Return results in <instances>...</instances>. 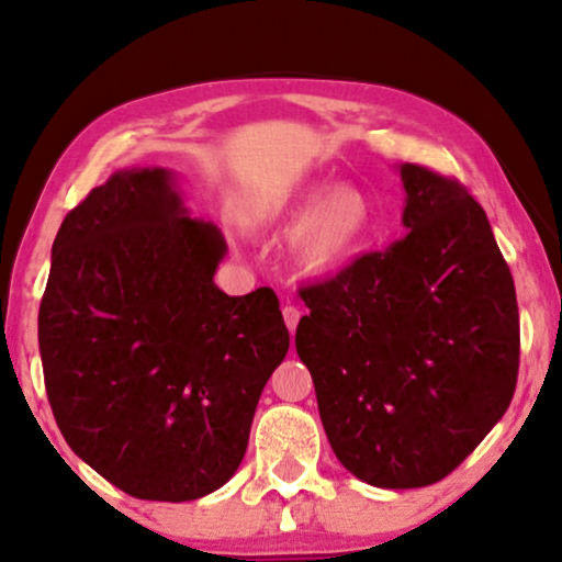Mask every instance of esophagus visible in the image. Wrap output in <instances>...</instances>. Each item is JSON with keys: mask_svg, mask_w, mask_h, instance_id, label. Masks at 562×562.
<instances>
[{"mask_svg": "<svg viewBox=\"0 0 562 562\" xmlns=\"http://www.w3.org/2000/svg\"><path fill=\"white\" fill-rule=\"evenodd\" d=\"M299 319H302V312H299V306H294V304H286V306H283V322H286V327H289V333H291V335L296 333Z\"/></svg>", "mask_w": 562, "mask_h": 562, "instance_id": "esophagus-1", "label": "esophagus"}]
</instances>
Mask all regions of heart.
I'll list each match as a JSON object with an SVG mask.
<instances>
[{"instance_id": "b5f03b06", "label": "heart", "mask_w": 562, "mask_h": 562, "mask_svg": "<svg viewBox=\"0 0 562 562\" xmlns=\"http://www.w3.org/2000/svg\"><path fill=\"white\" fill-rule=\"evenodd\" d=\"M371 202L356 187L327 189L310 183L291 191L268 210L279 227L302 226L294 235V260L306 273H333L356 256L371 229Z\"/></svg>"}]
</instances>
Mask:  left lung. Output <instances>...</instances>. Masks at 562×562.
I'll list each match as a JSON object with an SVG mask.
<instances>
[{"instance_id":"left-lung-1","label":"left lung","mask_w":562,"mask_h":562,"mask_svg":"<svg viewBox=\"0 0 562 562\" xmlns=\"http://www.w3.org/2000/svg\"><path fill=\"white\" fill-rule=\"evenodd\" d=\"M406 235L304 286L296 352L335 456L379 488L456 471L509 409L519 310L509 266L463 183L404 164Z\"/></svg>"}]
</instances>
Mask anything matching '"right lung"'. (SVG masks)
I'll use <instances>...</instances> for the list:
<instances>
[{
	"instance_id": "right-lung-1",
	"label": "right lung",
	"mask_w": 562,
	"mask_h": 562,
	"mask_svg": "<svg viewBox=\"0 0 562 562\" xmlns=\"http://www.w3.org/2000/svg\"><path fill=\"white\" fill-rule=\"evenodd\" d=\"M225 250L166 168L112 173L53 240L37 314L53 417L83 463L135 498L225 486L289 352L273 289H217Z\"/></svg>"
}]
</instances>
